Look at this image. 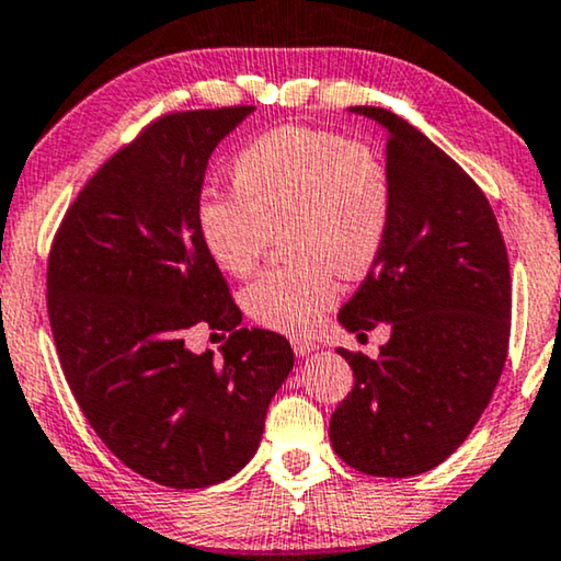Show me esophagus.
<instances>
[{"label": "esophagus", "mask_w": 561, "mask_h": 561, "mask_svg": "<svg viewBox=\"0 0 561 561\" xmlns=\"http://www.w3.org/2000/svg\"><path fill=\"white\" fill-rule=\"evenodd\" d=\"M293 348H295L297 356H308L318 348V343L310 341V339H293Z\"/></svg>", "instance_id": "esophagus-1"}]
</instances>
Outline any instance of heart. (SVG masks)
<instances>
[{
    "instance_id": "heart-1",
    "label": "heart",
    "mask_w": 561,
    "mask_h": 561,
    "mask_svg": "<svg viewBox=\"0 0 561 561\" xmlns=\"http://www.w3.org/2000/svg\"><path fill=\"white\" fill-rule=\"evenodd\" d=\"M233 186L197 203L207 253L226 274L249 276L287 233L295 261L259 276L243 305L274 331H316L339 302L341 274L367 276L390 241L394 176L385 153L343 133L285 125L236 156Z\"/></svg>"
}]
</instances>
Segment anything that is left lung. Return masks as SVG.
<instances>
[{"instance_id":"8db88e82","label":"left lung","mask_w":561,"mask_h":561,"mask_svg":"<svg viewBox=\"0 0 561 561\" xmlns=\"http://www.w3.org/2000/svg\"><path fill=\"white\" fill-rule=\"evenodd\" d=\"M394 222L341 325L392 333L379 356L339 348L354 387L331 417V446L371 477H413L465 444L503 375L511 341V264L497 218L472 176L382 107Z\"/></svg>"}]
</instances>
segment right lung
<instances>
[{"label":"right lung","instance_id":"1","mask_svg":"<svg viewBox=\"0 0 561 561\" xmlns=\"http://www.w3.org/2000/svg\"><path fill=\"white\" fill-rule=\"evenodd\" d=\"M251 110L156 117L96 169L50 243L66 382L102 444L163 488L199 490L249 465L295 364L285 335L241 328L197 228L207 161ZM197 324L229 333L220 363L185 348Z\"/></svg>","mask_w":561,"mask_h":561}]
</instances>
